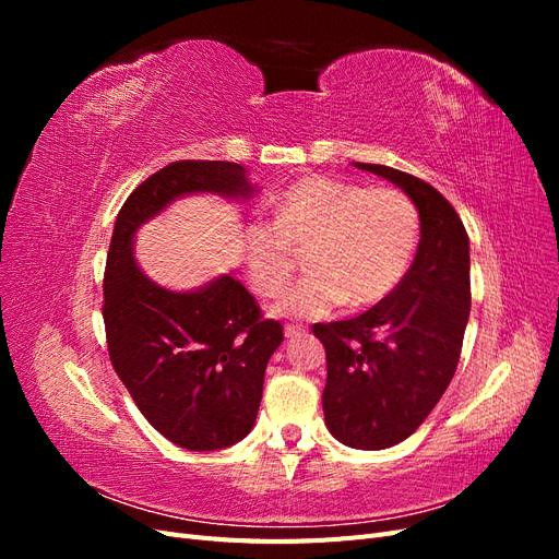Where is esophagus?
<instances>
[{"label":"esophagus","mask_w":559,"mask_h":559,"mask_svg":"<svg viewBox=\"0 0 559 559\" xmlns=\"http://www.w3.org/2000/svg\"><path fill=\"white\" fill-rule=\"evenodd\" d=\"M300 333H306V326H294V324H289L284 329V335L286 337H294V335H300Z\"/></svg>","instance_id":"esophagus-1"}]
</instances>
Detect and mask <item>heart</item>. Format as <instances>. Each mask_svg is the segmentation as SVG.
<instances>
[{"label":"heart","instance_id":"1","mask_svg":"<svg viewBox=\"0 0 559 559\" xmlns=\"http://www.w3.org/2000/svg\"><path fill=\"white\" fill-rule=\"evenodd\" d=\"M419 214L394 189H364L331 177H306L286 189L273 222L245 226V270L259 294H275L308 249V277L284 289L280 317H326L349 300L376 306L408 273Z\"/></svg>","mask_w":559,"mask_h":559}]
</instances>
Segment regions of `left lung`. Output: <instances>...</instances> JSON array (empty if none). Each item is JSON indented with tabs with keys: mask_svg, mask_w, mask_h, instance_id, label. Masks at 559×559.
Listing matches in <instances>:
<instances>
[{
	"mask_svg": "<svg viewBox=\"0 0 559 559\" xmlns=\"http://www.w3.org/2000/svg\"><path fill=\"white\" fill-rule=\"evenodd\" d=\"M354 167L399 186L419 214L415 261L396 289L359 317L312 326L326 347L321 403L331 436L384 450L415 433L460 364L471 312L468 235L427 181L386 165Z\"/></svg>",
	"mask_w": 559,
	"mask_h": 559,
	"instance_id": "left-lung-1",
	"label": "left lung"
}]
</instances>
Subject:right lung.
I'll use <instances>...</instances> for the list:
<instances>
[{
  "label": "right lung",
  "instance_id": "right-lung-1",
  "mask_svg": "<svg viewBox=\"0 0 559 559\" xmlns=\"http://www.w3.org/2000/svg\"><path fill=\"white\" fill-rule=\"evenodd\" d=\"M200 193L249 200L259 189L226 160L170 163L140 183L114 224L103 314L111 366L148 425L179 448L210 452L251 431L265 366L284 337L233 273L173 292L134 261L138 230Z\"/></svg>",
  "mask_w": 559,
  "mask_h": 559
}]
</instances>
